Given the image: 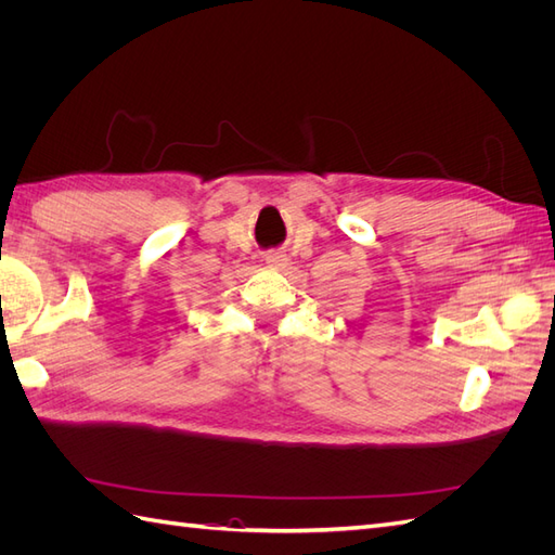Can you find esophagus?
<instances>
[{
    "instance_id": "obj_1",
    "label": "esophagus",
    "mask_w": 555,
    "mask_h": 555,
    "mask_svg": "<svg viewBox=\"0 0 555 555\" xmlns=\"http://www.w3.org/2000/svg\"><path fill=\"white\" fill-rule=\"evenodd\" d=\"M266 263L268 266H284V263H287V257H284L282 255V251H268V255H266Z\"/></svg>"
}]
</instances>
